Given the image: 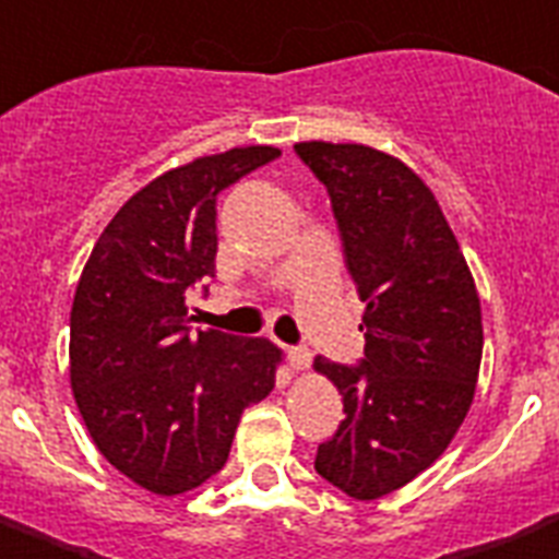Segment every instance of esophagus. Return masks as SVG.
<instances>
[{
	"label": "esophagus",
	"mask_w": 559,
	"mask_h": 559,
	"mask_svg": "<svg viewBox=\"0 0 559 559\" xmlns=\"http://www.w3.org/2000/svg\"><path fill=\"white\" fill-rule=\"evenodd\" d=\"M287 360H290L294 370H306L311 364V352L306 345H294V348H287Z\"/></svg>",
	"instance_id": "1"
}]
</instances>
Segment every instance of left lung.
I'll list each match as a JSON object with an SVG mask.
<instances>
[{
    "label": "left lung",
    "mask_w": 559,
    "mask_h": 559,
    "mask_svg": "<svg viewBox=\"0 0 559 559\" xmlns=\"http://www.w3.org/2000/svg\"><path fill=\"white\" fill-rule=\"evenodd\" d=\"M294 152L328 189L345 269L367 302L364 358H314L345 413L314 471L370 502L423 474L465 419L484 355L480 299L447 216L404 162L358 143Z\"/></svg>",
    "instance_id": "8db88e82"
}]
</instances>
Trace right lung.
Returning a JSON list of instances; mask_svg holds the SVG:
<instances>
[{
  "label": "right lung",
  "instance_id": "obj_1",
  "mask_svg": "<svg viewBox=\"0 0 559 559\" xmlns=\"http://www.w3.org/2000/svg\"><path fill=\"white\" fill-rule=\"evenodd\" d=\"M278 155L245 146L155 177L109 219L75 287L79 413L106 462L158 496L211 480L241 413L275 389V345L192 328L186 302L216 272V195Z\"/></svg>",
  "mask_w": 559,
  "mask_h": 559
}]
</instances>
